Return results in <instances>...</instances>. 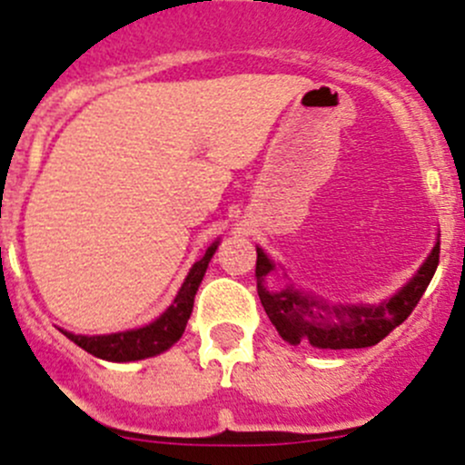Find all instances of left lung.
<instances>
[{"mask_svg":"<svg viewBox=\"0 0 465 465\" xmlns=\"http://www.w3.org/2000/svg\"><path fill=\"white\" fill-rule=\"evenodd\" d=\"M256 285L261 303L285 341H308L317 349H367L384 340L411 315L439 265L440 242H436L432 254L416 272L414 279L380 306H328L292 288L270 292L262 285V279L274 270V265L262 250H256Z\"/></svg>","mask_w":465,"mask_h":465,"instance_id":"1","label":"left lung"}]
</instances>
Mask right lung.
Here are the masks:
<instances>
[{"label": "right lung", "mask_w": 465, "mask_h": 465, "mask_svg": "<svg viewBox=\"0 0 465 465\" xmlns=\"http://www.w3.org/2000/svg\"><path fill=\"white\" fill-rule=\"evenodd\" d=\"M215 247L218 242L206 250V254L191 267L189 276L182 283L180 292H177L173 306L163 312L159 320L143 328H134V331L125 332H114V335H74V332L63 331L74 344H78L81 349H85L87 353L96 355L101 360H110V362H133V360H143L150 355H157L162 351L171 349L177 340L184 332L186 322H189L191 311H193V299L198 292L200 283H203V276L209 267L211 256L215 254Z\"/></svg>", "instance_id": "right-lung-1"}]
</instances>
